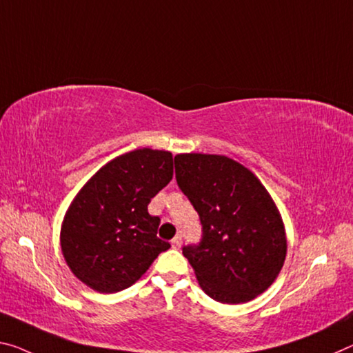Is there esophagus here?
I'll return each instance as SVG.
<instances>
[{"mask_svg": "<svg viewBox=\"0 0 353 353\" xmlns=\"http://www.w3.org/2000/svg\"><path fill=\"white\" fill-rule=\"evenodd\" d=\"M181 243H182V237H181V236H176L174 239L171 240L172 248H179V247H181Z\"/></svg>", "mask_w": 353, "mask_h": 353, "instance_id": "obj_1", "label": "esophagus"}]
</instances>
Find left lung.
Segmentation results:
<instances>
[{
    "label": "left lung",
    "instance_id": "left-lung-1",
    "mask_svg": "<svg viewBox=\"0 0 353 353\" xmlns=\"http://www.w3.org/2000/svg\"><path fill=\"white\" fill-rule=\"evenodd\" d=\"M176 181L198 212L203 236L183 245L199 286L216 301L245 303L275 281L286 259V234L257 177L225 155L174 157Z\"/></svg>",
    "mask_w": 353,
    "mask_h": 353
}]
</instances>
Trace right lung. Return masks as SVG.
Wrapping results in <instances>:
<instances>
[{
  "label": "right lung",
  "instance_id": "obj_1",
  "mask_svg": "<svg viewBox=\"0 0 353 353\" xmlns=\"http://www.w3.org/2000/svg\"><path fill=\"white\" fill-rule=\"evenodd\" d=\"M171 179V152L152 149L117 157L89 179L61 229L64 259L80 281L102 294L119 292L171 247L157 236L160 218L148 212Z\"/></svg>",
  "mask_w": 353,
  "mask_h": 353
}]
</instances>
